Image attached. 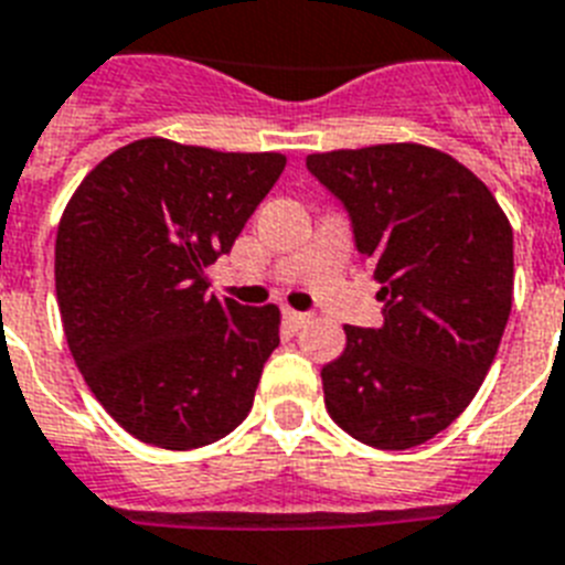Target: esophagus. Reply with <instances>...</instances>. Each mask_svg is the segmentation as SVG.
I'll use <instances>...</instances> for the list:
<instances>
[{"instance_id":"1","label":"esophagus","mask_w":565,"mask_h":565,"mask_svg":"<svg viewBox=\"0 0 565 565\" xmlns=\"http://www.w3.org/2000/svg\"><path fill=\"white\" fill-rule=\"evenodd\" d=\"M284 319H287V322H290V328H305V324H310V319H313V316L310 313H298V310H284Z\"/></svg>"}]
</instances>
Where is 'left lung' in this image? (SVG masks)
<instances>
[{"mask_svg": "<svg viewBox=\"0 0 565 565\" xmlns=\"http://www.w3.org/2000/svg\"><path fill=\"white\" fill-rule=\"evenodd\" d=\"M351 214L374 267L380 328L345 324L322 369L324 406L351 438L409 449L447 429L497 360L513 301V228L490 188L426 145L307 156Z\"/></svg>", "mask_w": 565, "mask_h": 565, "instance_id": "obj_1", "label": "left lung"}]
</instances>
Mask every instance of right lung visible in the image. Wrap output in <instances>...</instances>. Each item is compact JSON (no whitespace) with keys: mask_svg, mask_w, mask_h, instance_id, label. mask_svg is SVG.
<instances>
[{"mask_svg":"<svg viewBox=\"0 0 565 565\" xmlns=\"http://www.w3.org/2000/svg\"><path fill=\"white\" fill-rule=\"evenodd\" d=\"M287 156L139 139L98 162L57 226L54 287L86 386L145 444L196 449L249 415L281 310L209 292L205 269Z\"/></svg>","mask_w":565,"mask_h":565,"instance_id":"1","label":"right lung"}]
</instances>
